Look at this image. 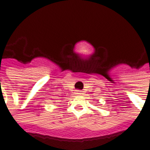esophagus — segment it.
Instances as JSON below:
<instances>
[{
  "instance_id": "34e87169",
  "label": "esophagus",
  "mask_w": 150,
  "mask_h": 150,
  "mask_svg": "<svg viewBox=\"0 0 150 150\" xmlns=\"http://www.w3.org/2000/svg\"><path fill=\"white\" fill-rule=\"evenodd\" d=\"M81 94H82V91H76V95H81Z\"/></svg>"
}]
</instances>
